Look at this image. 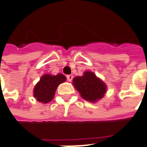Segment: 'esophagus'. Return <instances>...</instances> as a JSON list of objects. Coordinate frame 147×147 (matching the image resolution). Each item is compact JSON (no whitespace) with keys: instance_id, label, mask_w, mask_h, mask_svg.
Segmentation results:
<instances>
[{"instance_id":"34e87169","label":"esophagus","mask_w":147,"mask_h":147,"mask_svg":"<svg viewBox=\"0 0 147 147\" xmlns=\"http://www.w3.org/2000/svg\"><path fill=\"white\" fill-rule=\"evenodd\" d=\"M72 79H73V76H72V75H68V76H67V81L71 82V81L72 80Z\"/></svg>"}]
</instances>
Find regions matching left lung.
<instances>
[{
  "label": "left lung",
  "mask_w": 147,
  "mask_h": 147,
  "mask_svg": "<svg viewBox=\"0 0 147 147\" xmlns=\"http://www.w3.org/2000/svg\"><path fill=\"white\" fill-rule=\"evenodd\" d=\"M73 84L82 98L93 102L102 98L107 89L104 83L91 71H86L83 76L75 77Z\"/></svg>",
  "instance_id": "8db88e82"
}]
</instances>
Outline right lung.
<instances>
[{"label": "right lung", "mask_w": 147, "mask_h": 147, "mask_svg": "<svg viewBox=\"0 0 147 147\" xmlns=\"http://www.w3.org/2000/svg\"><path fill=\"white\" fill-rule=\"evenodd\" d=\"M66 80L62 74L56 76L45 75L35 86L34 97L39 102L48 103L52 101L58 85Z\"/></svg>", "instance_id": "add662e5"}]
</instances>
